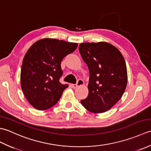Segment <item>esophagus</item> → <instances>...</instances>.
I'll use <instances>...</instances> for the list:
<instances>
[{
	"label": "esophagus",
	"mask_w": 151,
	"mask_h": 151,
	"mask_svg": "<svg viewBox=\"0 0 151 151\" xmlns=\"http://www.w3.org/2000/svg\"><path fill=\"white\" fill-rule=\"evenodd\" d=\"M84 84V82L82 81V80H81V79H80V80H78V82H77V83H76V84H72L71 85V86H72V88H76L77 87H78V86H83Z\"/></svg>",
	"instance_id": "obj_1"
}]
</instances>
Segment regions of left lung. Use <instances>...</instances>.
<instances>
[{
  "instance_id": "left-lung-1",
  "label": "left lung",
  "mask_w": 151,
  "mask_h": 151,
  "mask_svg": "<svg viewBox=\"0 0 151 151\" xmlns=\"http://www.w3.org/2000/svg\"><path fill=\"white\" fill-rule=\"evenodd\" d=\"M79 51L89 70V93L81 104L94 114L110 110L123 96L128 76L121 52L107 42L82 43Z\"/></svg>"
}]
</instances>
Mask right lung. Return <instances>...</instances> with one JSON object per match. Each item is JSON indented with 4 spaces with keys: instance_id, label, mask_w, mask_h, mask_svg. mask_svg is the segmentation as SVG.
<instances>
[{
    "instance_id": "add662e5",
    "label": "right lung",
    "mask_w": 151,
    "mask_h": 151,
    "mask_svg": "<svg viewBox=\"0 0 151 151\" xmlns=\"http://www.w3.org/2000/svg\"><path fill=\"white\" fill-rule=\"evenodd\" d=\"M77 47L76 43L43 38L28 50L21 67V86L25 98L34 108L45 110L60 100L69 86L59 81L62 75L61 62Z\"/></svg>"
}]
</instances>
